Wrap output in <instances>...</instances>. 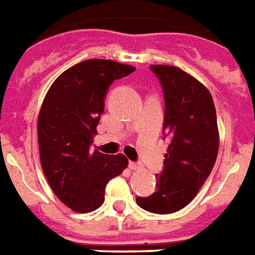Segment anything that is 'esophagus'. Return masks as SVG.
I'll return each instance as SVG.
<instances>
[{
  "label": "esophagus",
  "instance_id": "34e87169",
  "mask_svg": "<svg viewBox=\"0 0 255 255\" xmlns=\"http://www.w3.org/2000/svg\"><path fill=\"white\" fill-rule=\"evenodd\" d=\"M129 167H130L131 170H140V169H142V166L138 162H129Z\"/></svg>",
  "mask_w": 255,
  "mask_h": 255
}]
</instances>
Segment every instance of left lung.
<instances>
[{"mask_svg": "<svg viewBox=\"0 0 255 255\" xmlns=\"http://www.w3.org/2000/svg\"><path fill=\"white\" fill-rule=\"evenodd\" d=\"M165 95L169 147L156 191L137 198V205L156 214L181 210L199 192L216 163L220 145L217 115L210 92L181 68L153 64Z\"/></svg>", "mask_w": 255, "mask_h": 255, "instance_id": "left-lung-1", "label": "left lung"}]
</instances>
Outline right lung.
Returning <instances> with one entry per match:
<instances>
[{
	"label": "right lung",
	"instance_id": "1",
	"mask_svg": "<svg viewBox=\"0 0 255 255\" xmlns=\"http://www.w3.org/2000/svg\"><path fill=\"white\" fill-rule=\"evenodd\" d=\"M134 70L114 60H85L61 73L45 96L37 124L41 165L56 196L77 213L99 209L107 182L128 167L122 153L89 148L110 85Z\"/></svg>",
	"mask_w": 255,
	"mask_h": 255
}]
</instances>
